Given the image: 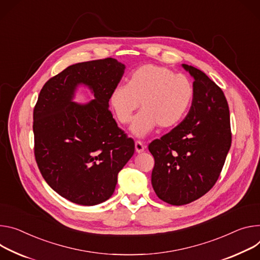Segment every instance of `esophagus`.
<instances>
[{"instance_id":"1","label":"esophagus","mask_w":260,"mask_h":260,"mask_svg":"<svg viewBox=\"0 0 260 260\" xmlns=\"http://www.w3.org/2000/svg\"><path fill=\"white\" fill-rule=\"evenodd\" d=\"M135 148H136V151L138 153H140V152H143L144 151L145 146H144V144L142 142H141V141H136V142H135Z\"/></svg>"}]
</instances>
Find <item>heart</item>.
<instances>
[{
  "instance_id": "heart-1",
  "label": "heart",
  "mask_w": 260,
  "mask_h": 260,
  "mask_svg": "<svg viewBox=\"0 0 260 260\" xmlns=\"http://www.w3.org/2000/svg\"><path fill=\"white\" fill-rule=\"evenodd\" d=\"M194 99L192 81L182 74L154 64L138 67L129 75L126 86L116 87L110 105L122 124L132 121L139 105L142 109L131 127L137 137H144L156 125L168 128L187 113Z\"/></svg>"
}]
</instances>
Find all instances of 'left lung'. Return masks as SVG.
<instances>
[{"instance_id": "obj_1", "label": "left lung", "mask_w": 260, "mask_h": 260, "mask_svg": "<svg viewBox=\"0 0 260 260\" xmlns=\"http://www.w3.org/2000/svg\"><path fill=\"white\" fill-rule=\"evenodd\" d=\"M194 78V99L184 119L148 145L154 157L152 187L172 205L191 203L217 182L231 146L229 108L222 89L201 70L182 64Z\"/></svg>"}]
</instances>
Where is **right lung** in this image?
I'll list each match as a JSON object with an SVG mask.
<instances>
[{
	"label": "right lung",
	"mask_w": 260,
	"mask_h": 260,
	"mask_svg": "<svg viewBox=\"0 0 260 260\" xmlns=\"http://www.w3.org/2000/svg\"><path fill=\"white\" fill-rule=\"evenodd\" d=\"M125 65L107 58L65 68L42 87L33 113L34 154L41 175L63 198L96 205L114 193L119 171L135 152V142L118 127L109 101ZM94 100L72 102L78 85Z\"/></svg>",
	"instance_id": "1"
}]
</instances>
